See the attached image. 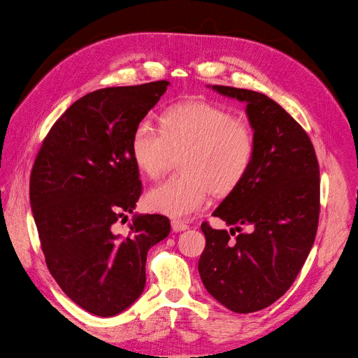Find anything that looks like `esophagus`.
Returning a JSON list of instances; mask_svg holds the SVG:
<instances>
[{
    "label": "esophagus",
    "mask_w": 358,
    "mask_h": 358,
    "mask_svg": "<svg viewBox=\"0 0 358 358\" xmlns=\"http://www.w3.org/2000/svg\"><path fill=\"white\" fill-rule=\"evenodd\" d=\"M171 228L174 232H181V231H185L188 229L189 227L187 224H184L182 221H178V220H173L171 221Z\"/></svg>",
    "instance_id": "1"
}]
</instances>
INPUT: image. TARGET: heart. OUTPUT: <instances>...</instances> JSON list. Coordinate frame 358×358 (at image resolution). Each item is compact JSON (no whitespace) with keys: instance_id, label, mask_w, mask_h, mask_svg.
I'll use <instances>...</instances> for the list:
<instances>
[{"instance_id":"heart-1","label":"heart","mask_w":358,"mask_h":358,"mask_svg":"<svg viewBox=\"0 0 358 358\" xmlns=\"http://www.w3.org/2000/svg\"><path fill=\"white\" fill-rule=\"evenodd\" d=\"M130 152L136 167L152 180L181 155L184 174L152 187L145 201L152 211L187 218L208 206L213 189L227 194L241 184L253 160L255 136L246 120L211 101L191 99L164 110L160 129L140 120Z\"/></svg>"}]
</instances>
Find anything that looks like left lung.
I'll return each mask as SVG.
<instances>
[{
  "label": "left lung",
  "instance_id": "8db88e82",
  "mask_svg": "<svg viewBox=\"0 0 358 358\" xmlns=\"http://www.w3.org/2000/svg\"><path fill=\"white\" fill-rule=\"evenodd\" d=\"M213 89L246 103L255 155L245 178L213 213L232 225L229 232L201 225L207 245L198 272L227 309L253 313L283 296L308 259L320 213L319 163L308 133L275 100L248 89Z\"/></svg>",
  "mask_w": 358,
  "mask_h": 358
}]
</instances>
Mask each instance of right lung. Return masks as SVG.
Returning a JSON list of instances; mask_svg holds the SVG:
<instances>
[{
    "mask_svg": "<svg viewBox=\"0 0 358 358\" xmlns=\"http://www.w3.org/2000/svg\"><path fill=\"white\" fill-rule=\"evenodd\" d=\"M170 82L105 87L85 94L57 120L35 159L29 199L46 266L86 312L112 317L145 285L147 252L170 220L133 214L141 194L130 138Z\"/></svg>",
    "mask_w": 358,
    "mask_h": 358,
    "instance_id": "1",
    "label": "right lung"
}]
</instances>
